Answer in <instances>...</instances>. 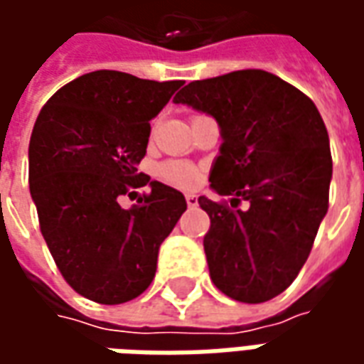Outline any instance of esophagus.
Here are the masks:
<instances>
[{"instance_id": "1", "label": "esophagus", "mask_w": 364, "mask_h": 364, "mask_svg": "<svg viewBox=\"0 0 364 364\" xmlns=\"http://www.w3.org/2000/svg\"><path fill=\"white\" fill-rule=\"evenodd\" d=\"M185 200H187V205H189L191 208L198 205V198L195 197V195H187V197H185Z\"/></svg>"}]
</instances>
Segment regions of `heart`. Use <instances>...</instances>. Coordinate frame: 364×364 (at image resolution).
<instances>
[{
    "mask_svg": "<svg viewBox=\"0 0 364 364\" xmlns=\"http://www.w3.org/2000/svg\"><path fill=\"white\" fill-rule=\"evenodd\" d=\"M159 173L164 177V181L177 185V187H191L197 181V173L183 164H166Z\"/></svg>",
    "mask_w": 364,
    "mask_h": 364,
    "instance_id": "obj_1",
    "label": "heart"
}]
</instances>
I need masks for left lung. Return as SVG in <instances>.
<instances>
[{
  "label": "left lung",
  "instance_id": "obj_1",
  "mask_svg": "<svg viewBox=\"0 0 364 364\" xmlns=\"http://www.w3.org/2000/svg\"><path fill=\"white\" fill-rule=\"evenodd\" d=\"M173 101L220 127L208 181L232 200L198 198L210 216L203 242L210 279L234 300L267 302L296 279L328 213L326 124L310 97L263 70L191 82ZM242 200L250 203L247 211L237 208Z\"/></svg>",
  "mask_w": 364,
  "mask_h": 364
}]
</instances>
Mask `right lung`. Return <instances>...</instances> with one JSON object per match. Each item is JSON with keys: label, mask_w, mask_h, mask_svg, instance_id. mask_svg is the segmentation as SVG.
Segmentation results:
<instances>
[{"label": "right lung", "mask_w": 364, "mask_h": 364, "mask_svg": "<svg viewBox=\"0 0 364 364\" xmlns=\"http://www.w3.org/2000/svg\"><path fill=\"white\" fill-rule=\"evenodd\" d=\"M183 82L97 70L46 101L28 144V187L41 232L66 282L99 304H122L150 287L161 242L187 200L138 173L150 120ZM150 184L132 209L118 197Z\"/></svg>", "instance_id": "1"}]
</instances>
